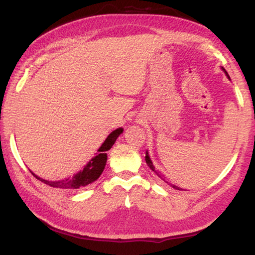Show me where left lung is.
<instances>
[{
	"mask_svg": "<svg viewBox=\"0 0 255 255\" xmlns=\"http://www.w3.org/2000/svg\"><path fill=\"white\" fill-rule=\"evenodd\" d=\"M223 68V67H222ZM223 71L224 72H225V74L228 76V74H227V72L225 71V70H224V68H223ZM228 79H230V76H228ZM145 161H146V163H147V165L149 166V169L150 170H152V171H154L155 172V173H156L157 174V176H158V178H161L163 181H164V182H166V183H169L170 185H171V187L172 188H174V189H176V190H182V189H181V188H179L178 187V185H175V184H172V183H170V182H167V181L165 180V176H164L162 173H159V172L158 171H156V170H155V167H154V165H153V163H152V161H150V158H149V156H148V153L147 152H146V156H145Z\"/></svg>",
	"mask_w": 255,
	"mask_h": 255,
	"instance_id": "obj_1",
	"label": "left lung"
}]
</instances>
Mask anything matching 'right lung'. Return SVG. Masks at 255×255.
Listing matches in <instances>:
<instances>
[{"instance_id":"right-lung-1","label":"right lung","mask_w":255,"mask_h":255,"mask_svg":"<svg viewBox=\"0 0 255 255\" xmlns=\"http://www.w3.org/2000/svg\"><path fill=\"white\" fill-rule=\"evenodd\" d=\"M124 129L123 128H118L116 130L112 131L109 136L107 137V139L105 140V143L101 145V147L98 149L97 156H94L91 161H90L86 165L84 166V169L80 171L79 173H76L72 176V178H68L65 180H60V181H47L45 179H41L39 176H37L34 173L33 176L38 180H40L41 182H44L45 184H48L53 188H60V189H79L82 187H86V185L94 182V181L99 179V176L101 175V173L105 170L106 163H107V150H109L112 145L115 144V141L117 140V138L119 137L120 133L123 132Z\"/></svg>"}]
</instances>
